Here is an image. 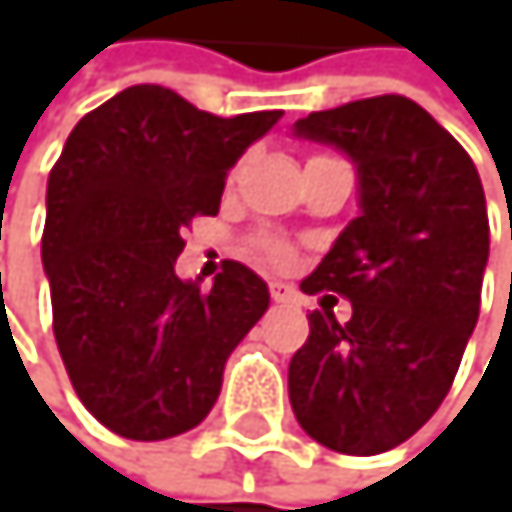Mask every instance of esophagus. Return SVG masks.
<instances>
[{
    "label": "esophagus",
    "instance_id": "1",
    "mask_svg": "<svg viewBox=\"0 0 512 512\" xmlns=\"http://www.w3.org/2000/svg\"><path fill=\"white\" fill-rule=\"evenodd\" d=\"M270 298L276 304H294V301H298V294H294V288L285 285V282H270Z\"/></svg>",
    "mask_w": 512,
    "mask_h": 512
}]
</instances>
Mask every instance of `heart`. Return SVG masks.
Returning <instances> with one entry per match:
<instances>
[{
  "label": "heart",
  "instance_id": "b5f03b06",
  "mask_svg": "<svg viewBox=\"0 0 512 512\" xmlns=\"http://www.w3.org/2000/svg\"><path fill=\"white\" fill-rule=\"evenodd\" d=\"M261 254H264L270 264H288L291 261V248L282 239H273V236H264L261 239Z\"/></svg>",
  "mask_w": 512,
  "mask_h": 512
}]
</instances>
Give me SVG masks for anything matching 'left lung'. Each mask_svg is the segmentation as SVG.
Returning <instances> with one entry per match:
<instances>
[{"mask_svg": "<svg viewBox=\"0 0 512 512\" xmlns=\"http://www.w3.org/2000/svg\"><path fill=\"white\" fill-rule=\"evenodd\" d=\"M294 137L353 159L359 218L301 282L307 294H341L353 316L338 322L325 304L310 313L288 399L319 445L381 455L433 418L476 328L488 264L482 181L467 150L402 94L310 113Z\"/></svg>", "mask_w": 512, "mask_h": 512, "instance_id": "8db88e82", "label": "left lung"}]
</instances>
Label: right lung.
<instances>
[{
    "label": "right lung",
    "mask_w": 512,
    "mask_h": 512,
    "mask_svg": "<svg viewBox=\"0 0 512 512\" xmlns=\"http://www.w3.org/2000/svg\"><path fill=\"white\" fill-rule=\"evenodd\" d=\"M282 110L214 116L131 85L70 131L48 174L42 264L54 341L107 430L156 442L218 402L224 365L267 307V282L224 261L211 291L178 279L181 230L218 214L227 171Z\"/></svg>",
    "instance_id": "1"
}]
</instances>
